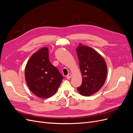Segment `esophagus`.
I'll return each mask as SVG.
<instances>
[{"label": "esophagus", "instance_id": "obj_1", "mask_svg": "<svg viewBox=\"0 0 133 133\" xmlns=\"http://www.w3.org/2000/svg\"><path fill=\"white\" fill-rule=\"evenodd\" d=\"M71 77H72V74H71V73L68 74L66 75V78H67L68 79H70Z\"/></svg>", "mask_w": 133, "mask_h": 133}]
</instances>
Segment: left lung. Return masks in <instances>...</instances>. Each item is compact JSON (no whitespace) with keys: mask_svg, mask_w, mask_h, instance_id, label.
Listing matches in <instances>:
<instances>
[{"mask_svg":"<svg viewBox=\"0 0 133 133\" xmlns=\"http://www.w3.org/2000/svg\"><path fill=\"white\" fill-rule=\"evenodd\" d=\"M76 50L83 78L82 85L77 89L81 95L89 96L103 86L107 78V66L104 59L92 48L80 43Z\"/></svg>","mask_w":133,"mask_h":133,"instance_id":"8db88e82","label":"left lung"}]
</instances>
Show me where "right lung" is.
Here are the masks:
<instances>
[{"label": "right lung", "instance_id": "right-lung-1", "mask_svg": "<svg viewBox=\"0 0 133 133\" xmlns=\"http://www.w3.org/2000/svg\"><path fill=\"white\" fill-rule=\"evenodd\" d=\"M25 78L31 91L41 98L53 96L63 79L58 69L50 63L47 47L31 56L25 66Z\"/></svg>", "mask_w": 133, "mask_h": 133}]
</instances>
